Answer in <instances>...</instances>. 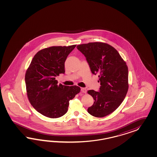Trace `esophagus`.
Returning <instances> with one entry per match:
<instances>
[{
	"mask_svg": "<svg viewBox=\"0 0 157 157\" xmlns=\"http://www.w3.org/2000/svg\"><path fill=\"white\" fill-rule=\"evenodd\" d=\"M81 91L82 93H86V92H87V90L85 88H83V87L81 88Z\"/></svg>",
	"mask_w": 157,
	"mask_h": 157,
	"instance_id": "1",
	"label": "esophagus"
}]
</instances>
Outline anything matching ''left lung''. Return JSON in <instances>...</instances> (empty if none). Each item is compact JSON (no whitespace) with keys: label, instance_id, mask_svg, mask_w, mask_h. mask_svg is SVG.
Segmentation results:
<instances>
[{"label":"left lung","instance_id":"1","mask_svg":"<svg viewBox=\"0 0 157 157\" xmlns=\"http://www.w3.org/2000/svg\"><path fill=\"white\" fill-rule=\"evenodd\" d=\"M91 72L98 74L100 90H88L95 101L87 112L96 117L112 113L124 100L128 90V69L117 51L109 44L95 42L78 45Z\"/></svg>","mask_w":157,"mask_h":157}]
</instances>
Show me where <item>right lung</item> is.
I'll return each mask as SVG.
<instances>
[{
  "label": "right lung",
  "mask_w": 157,
  "mask_h": 157,
  "mask_svg": "<svg viewBox=\"0 0 157 157\" xmlns=\"http://www.w3.org/2000/svg\"><path fill=\"white\" fill-rule=\"evenodd\" d=\"M76 45L51 47L40 50L34 56L25 74L27 95L38 112L49 118L66 114L70 100L80 92L77 86L57 85L56 76L64 74V63Z\"/></svg>",
  "instance_id": "add662e5"
}]
</instances>
